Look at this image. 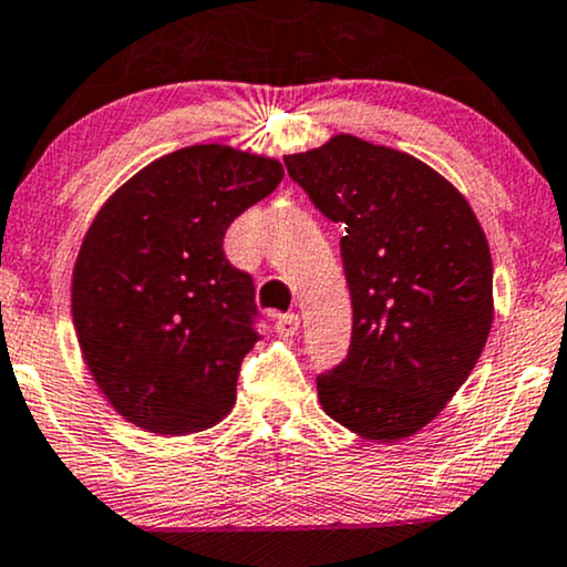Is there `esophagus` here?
<instances>
[{"label": "esophagus", "mask_w": 567, "mask_h": 567, "mask_svg": "<svg viewBox=\"0 0 567 567\" xmlns=\"http://www.w3.org/2000/svg\"><path fill=\"white\" fill-rule=\"evenodd\" d=\"M298 327H300L298 313H282V317H277L275 321V329L279 337H292L298 332Z\"/></svg>", "instance_id": "1"}]
</instances>
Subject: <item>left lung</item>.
Segmentation results:
<instances>
[{"mask_svg": "<svg viewBox=\"0 0 567 567\" xmlns=\"http://www.w3.org/2000/svg\"><path fill=\"white\" fill-rule=\"evenodd\" d=\"M340 221L353 303L348 353L317 377L327 415L367 440L424 429L461 390L492 329V254L468 200L415 156L337 135L285 156Z\"/></svg>", "mask_w": 567, "mask_h": 567, "instance_id": "8db88e82", "label": "left lung"}]
</instances>
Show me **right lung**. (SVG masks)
Segmentation results:
<instances>
[{
	"label": "right lung",
	"mask_w": 567,
	"mask_h": 567,
	"mask_svg": "<svg viewBox=\"0 0 567 567\" xmlns=\"http://www.w3.org/2000/svg\"><path fill=\"white\" fill-rule=\"evenodd\" d=\"M282 164L188 146L127 181L85 233L73 275L83 358L114 411L154 434H193L235 405L261 340L256 288L225 233L282 183Z\"/></svg>",
	"instance_id": "1"
}]
</instances>
